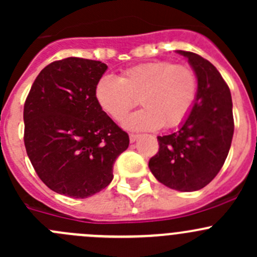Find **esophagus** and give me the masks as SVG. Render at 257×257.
Here are the masks:
<instances>
[{
  "label": "esophagus",
  "mask_w": 257,
  "mask_h": 257,
  "mask_svg": "<svg viewBox=\"0 0 257 257\" xmlns=\"http://www.w3.org/2000/svg\"><path fill=\"white\" fill-rule=\"evenodd\" d=\"M138 138H139V134H133V133L129 134V141H131V143H134Z\"/></svg>",
  "instance_id": "1"
}]
</instances>
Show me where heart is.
Here are the masks:
<instances>
[{
	"label": "heart",
	"instance_id": "obj_1",
	"mask_svg": "<svg viewBox=\"0 0 257 257\" xmlns=\"http://www.w3.org/2000/svg\"><path fill=\"white\" fill-rule=\"evenodd\" d=\"M98 104L114 120H120L139 102L144 108L126 116L132 131L174 128L183 123L198 97V76L191 67L155 61L125 69L119 78L105 74L95 85Z\"/></svg>",
	"mask_w": 257,
	"mask_h": 257
}]
</instances>
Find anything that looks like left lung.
Returning <instances> with one entry per match:
<instances>
[{
  "instance_id": "left-lung-1",
  "label": "left lung",
  "mask_w": 257,
  "mask_h": 257,
  "mask_svg": "<svg viewBox=\"0 0 257 257\" xmlns=\"http://www.w3.org/2000/svg\"><path fill=\"white\" fill-rule=\"evenodd\" d=\"M186 57L198 76V97L178 132L158 137L159 150L149 160L158 181L179 191L206 186L220 172L234 136L232 100L229 85L208 59L193 52Z\"/></svg>"
}]
</instances>
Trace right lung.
Segmentation results:
<instances>
[{
	"label": "right lung",
	"mask_w": 257,
	"mask_h": 257,
	"mask_svg": "<svg viewBox=\"0 0 257 257\" xmlns=\"http://www.w3.org/2000/svg\"><path fill=\"white\" fill-rule=\"evenodd\" d=\"M107 68L77 57L52 62L26 98V152L41 180L62 195L84 199L99 193L129 145L128 134L95 99V85Z\"/></svg>",
	"instance_id": "right-lung-1"
}]
</instances>
